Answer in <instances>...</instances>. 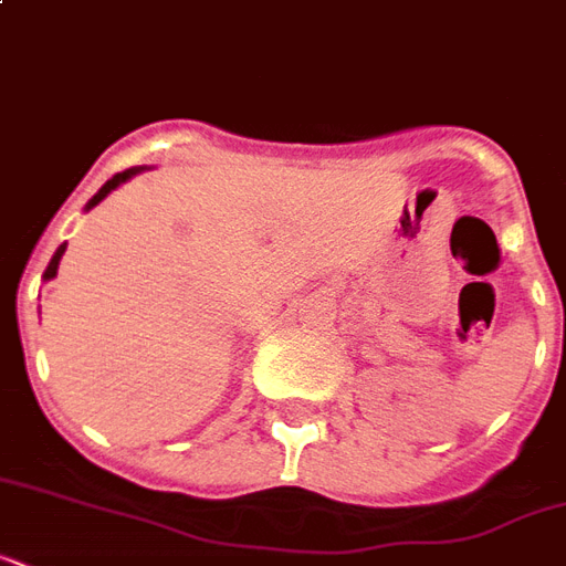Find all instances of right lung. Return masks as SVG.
I'll list each match as a JSON object with an SVG mask.
<instances>
[{"mask_svg":"<svg viewBox=\"0 0 566 566\" xmlns=\"http://www.w3.org/2000/svg\"><path fill=\"white\" fill-rule=\"evenodd\" d=\"M135 172H140V170H123V172H117L114 179L105 181V185H102V188H99V193L93 196L91 202H87V208H93V205H99L102 199H105V196L111 193V190L117 188V185H123V181H126V179H132ZM64 249H66V243H64V247H57V252H55V255H52V261H49V266H46V273H43V279H52V275L57 273V264H61V255H64Z\"/></svg>","mask_w":566,"mask_h":566,"instance_id":"obj_1","label":"right lung"}]
</instances>
